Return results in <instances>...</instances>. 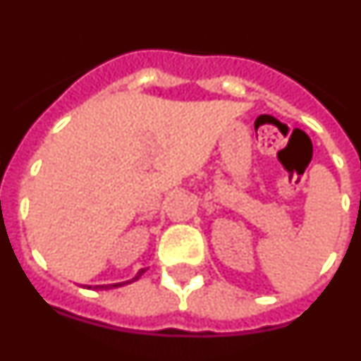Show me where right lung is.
<instances>
[{
    "mask_svg": "<svg viewBox=\"0 0 361 361\" xmlns=\"http://www.w3.org/2000/svg\"><path fill=\"white\" fill-rule=\"evenodd\" d=\"M146 269H141V271H137V275L133 276L132 280H126V282H119V283H108V286H94V289H114V288H123V286H126V283H132L135 282V280L141 279V275L145 273ZM92 286H88V289H90Z\"/></svg>",
    "mask_w": 361,
    "mask_h": 361,
    "instance_id": "obj_1",
    "label": "right lung"
}]
</instances>
